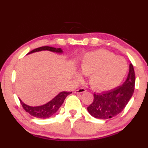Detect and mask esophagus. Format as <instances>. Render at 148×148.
Here are the masks:
<instances>
[{
    "instance_id": "1",
    "label": "esophagus",
    "mask_w": 148,
    "mask_h": 148,
    "mask_svg": "<svg viewBox=\"0 0 148 148\" xmlns=\"http://www.w3.org/2000/svg\"><path fill=\"white\" fill-rule=\"evenodd\" d=\"M86 92V90L84 88H81L78 90H76L75 91L76 94H81V93H84V92Z\"/></svg>"
}]
</instances>
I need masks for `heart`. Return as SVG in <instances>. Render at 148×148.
I'll return each instance as SVG.
<instances>
[{
    "instance_id": "heart-1",
    "label": "heart",
    "mask_w": 148,
    "mask_h": 148,
    "mask_svg": "<svg viewBox=\"0 0 148 148\" xmlns=\"http://www.w3.org/2000/svg\"><path fill=\"white\" fill-rule=\"evenodd\" d=\"M127 68L125 58L105 49L88 53L80 64L81 72L90 76V85L99 91H108L118 86L125 78ZM75 77L79 81L82 79L79 72Z\"/></svg>"
}]
</instances>
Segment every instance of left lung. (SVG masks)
I'll return each instance as SVG.
<instances>
[{
    "label": "left lung",
    "instance_id": "left-lung-1",
    "mask_svg": "<svg viewBox=\"0 0 148 148\" xmlns=\"http://www.w3.org/2000/svg\"><path fill=\"white\" fill-rule=\"evenodd\" d=\"M134 85V70L130 64L127 78L122 85L110 91L94 94V101L88 108V112L99 119H108L118 115L132 97Z\"/></svg>",
    "mask_w": 148,
    "mask_h": 148
}]
</instances>
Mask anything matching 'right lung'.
I'll return each instance as SVG.
<instances>
[{"label": "right lung", "instance_id": "right-lung-1", "mask_svg": "<svg viewBox=\"0 0 148 148\" xmlns=\"http://www.w3.org/2000/svg\"><path fill=\"white\" fill-rule=\"evenodd\" d=\"M45 50L50 51H52V52L58 53V54H63V49L61 48H55L49 47V46H44V47H40L33 49L32 51H30L27 54ZM71 93H72V92H60L59 94H57L56 97L53 98L49 102L40 106H29L23 103L21 100V99H19V100H20L23 109L25 110L27 112L29 113L30 115L38 119H48L51 117V116L54 115V114H56V112L58 111L60 106L63 103L65 98Z\"/></svg>", "mask_w": 148, "mask_h": 148}]
</instances>
